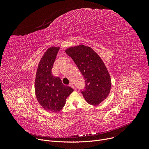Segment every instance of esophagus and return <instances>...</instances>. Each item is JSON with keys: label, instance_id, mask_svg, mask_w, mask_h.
<instances>
[{"label": "esophagus", "instance_id": "34e87169", "mask_svg": "<svg viewBox=\"0 0 149 149\" xmlns=\"http://www.w3.org/2000/svg\"><path fill=\"white\" fill-rule=\"evenodd\" d=\"M69 86H70V87L72 88H74V84H73L72 83H70L69 84Z\"/></svg>", "mask_w": 149, "mask_h": 149}]
</instances>
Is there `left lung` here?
I'll return each instance as SVG.
<instances>
[{"instance_id": "1", "label": "left lung", "mask_w": 149, "mask_h": 149, "mask_svg": "<svg viewBox=\"0 0 149 149\" xmlns=\"http://www.w3.org/2000/svg\"><path fill=\"white\" fill-rule=\"evenodd\" d=\"M65 52L72 58L84 77L83 97L89 104L98 105L107 98L112 85L104 62L91 47L83 45L70 47Z\"/></svg>"}]
</instances>
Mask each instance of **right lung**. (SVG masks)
Instances as JSON below:
<instances>
[{
  "label": "right lung",
  "mask_w": 149,
  "mask_h": 149,
  "mask_svg": "<svg viewBox=\"0 0 149 149\" xmlns=\"http://www.w3.org/2000/svg\"><path fill=\"white\" fill-rule=\"evenodd\" d=\"M59 47H50L39 62L35 80L36 98L45 111L57 112L65 105L67 97L74 89L63 84L60 77L51 74Z\"/></svg>",
  "instance_id": "right-lung-1"
}]
</instances>
